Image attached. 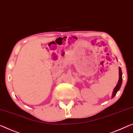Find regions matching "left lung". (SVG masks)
I'll use <instances>...</instances> for the list:
<instances>
[{"label": "left lung", "mask_w": 133, "mask_h": 133, "mask_svg": "<svg viewBox=\"0 0 133 133\" xmlns=\"http://www.w3.org/2000/svg\"><path fill=\"white\" fill-rule=\"evenodd\" d=\"M122 71L120 67H119V80H118V82L117 83V84L115 86V87L114 88L113 93H112V98H113L116 95V93L118 92V91L119 90L120 87L121 86L122 84Z\"/></svg>", "instance_id": "obj_1"}]
</instances>
